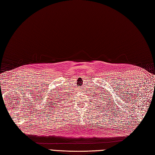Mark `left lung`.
Wrapping results in <instances>:
<instances>
[{
  "label": "left lung",
  "mask_w": 155,
  "mask_h": 155,
  "mask_svg": "<svg viewBox=\"0 0 155 155\" xmlns=\"http://www.w3.org/2000/svg\"><path fill=\"white\" fill-rule=\"evenodd\" d=\"M105 95H106V94H105ZM100 96H102V95H100ZM104 97V98H100V97H99V99H101V100H98V101H99V100H100H100H101V101H105H105L104 100L105 97ZM109 103H111V102H110H110H107V104L108 105V104H109ZM104 104H105V103H104ZM112 104H113V103H112ZM107 104H106L105 105H107Z\"/></svg>",
  "instance_id": "left-lung-1"
}]
</instances>
